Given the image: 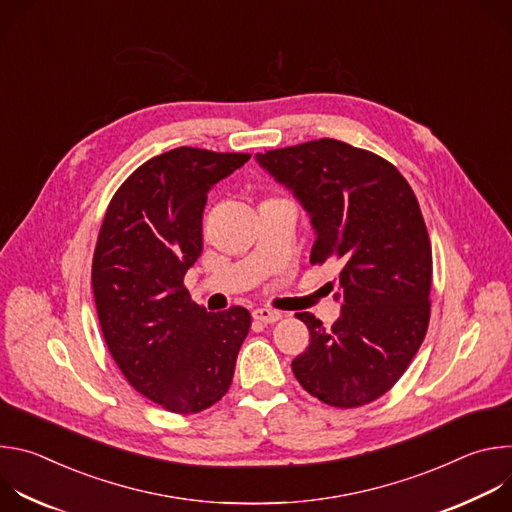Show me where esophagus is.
<instances>
[{
  "label": "esophagus",
  "instance_id": "1",
  "mask_svg": "<svg viewBox=\"0 0 512 512\" xmlns=\"http://www.w3.org/2000/svg\"><path fill=\"white\" fill-rule=\"evenodd\" d=\"M253 318L263 322V324H275L277 320H281V312L277 310H271V308H257L253 312Z\"/></svg>",
  "mask_w": 512,
  "mask_h": 512
}]
</instances>
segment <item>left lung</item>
<instances>
[{
	"label": "left lung",
	"instance_id": "obj_1",
	"mask_svg": "<svg viewBox=\"0 0 512 512\" xmlns=\"http://www.w3.org/2000/svg\"><path fill=\"white\" fill-rule=\"evenodd\" d=\"M255 158L310 214V263L340 269V318L326 330L296 314L310 346L291 371L326 405H367L401 379L427 332L431 243L419 202L391 162L338 139Z\"/></svg>",
	"mask_w": 512,
	"mask_h": 512
}]
</instances>
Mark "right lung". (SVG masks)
Returning <instances> with one entry per match:
<instances>
[{
    "instance_id": "add662e5",
    "label": "right lung",
    "mask_w": 512,
    "mask_h": 512,
    "mask_svg": "<svg viewBox=\"0 0 512 512\" xmlns=\"http://www.w3.org/2000/svg\"><path fill=\"white\" fill-rule=\"evenodd\" d=\"M251 156L176 148L141 164L115 192L93 255L107 348L129 385L190 415L221 401L251 328L241 306L208 314L184 287L202 253L208 190Z\"/></svg>"
}]
</instances>
